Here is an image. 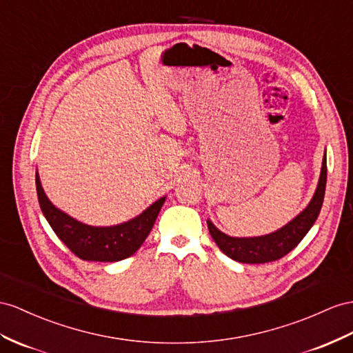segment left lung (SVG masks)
I'll list each match as a JSON object with an SVG mask.
<instances>
[{"mask_svg": "<svg viewBox=\"0 0 353 353\" xmlns=\"http://www.w3.org/2000/svg\"><path fill=\"white\" fill-rule=\"evenodd\" d=\"M327 186V152L322 159L318 188L305 209L280 230L261 237H231L207 221L210 236L225 255L245 264H264L283 258L300 243L313 227L322 209Z\"/></svg>", "mask_w": 353, "mask_h": 353, "instance_id": "left-lung-1", "label": "left lung"}]
</instances>
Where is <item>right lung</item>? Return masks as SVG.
Listing matches in <instances>:
<instances>
[{
  "label": "right lung",
  "mask_w": 353,
  "mask_h": 353,
  "mask_svg": "<svg viewBox=\"0 0 353 353\" xmlns=\"http://www.w3.org/2000/svg\"><path fill=\"white\" fill-rule=\"evenodd\" d=\"M35 186L44 218L61 241L80 259L99 263H114L134 255L149 236L165 201V196L159 198L128 222L113 227H90L71 218L50 203L41 188L39 173H35Z\"/></svg>",
  "instance_id": "obj_1"
}]
</instances>
